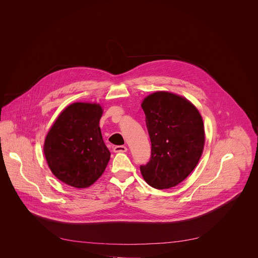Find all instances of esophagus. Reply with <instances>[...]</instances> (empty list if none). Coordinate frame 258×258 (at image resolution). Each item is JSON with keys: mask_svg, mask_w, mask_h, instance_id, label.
I'll return each instance as SVG.
<instances>
[{"mask_svg": "<svg viewBox=\"0 0 258 258\" xmlns=\"http://www.w3.org/2000/svg\"><path fill=\"white\" fill-rule=\"evenodd\" d=\"M113 151L115 153H125V152H127V147L126 146H115L113 148Z\"/></svg>", "mask_w": 258, "mask_h": 258, "instance_id": "34e87169", "label": "esophagus"}]
</instances>
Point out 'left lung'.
Listing matches in <instances>:
<instances>
[{
    "instance_id": "obj_1",
    "label": "left lung",
    "mask_w": 258,
    "mask_h": 258,
    "mask_svg": "<svg viewBox=\"0 0 258 258\" xmlns=\"http://www.w3.org/2000/svg\"><path fill=\"white\" fill-rule=\"evenodd\" d=\"M151 140V159L140 166L148 184L164 189L175 186L198 165L205 145V127L199 110L184 97L154 92L143 100Z\"/></svg>"
}]
</instances>
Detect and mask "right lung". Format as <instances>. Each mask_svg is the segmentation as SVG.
Returning a JSON list of instances; mask_svg holds the SVG:
<instances>
[{"instance_id":"obj_1","label":"right lung","mask_w":258,"mask_h":258,"mask_svg":"<svg viewBox=\"0 0 258 258\" xmlns=\"http://www.w3.org/2000/svg\"><path fill=\"white\" fill-rule=\"evenodd\" d=\"M102 113L99 104L75 102L48 131L43 153L52 174L64 184L88 187L103 174L110 152L99 127Z\"/></svg>"}]
</instances>
